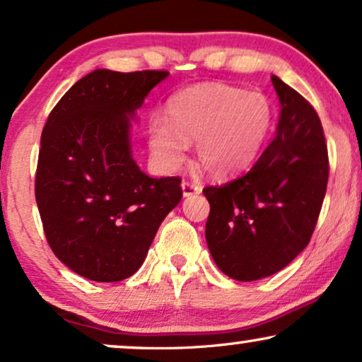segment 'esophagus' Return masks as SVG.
I'll return each mask as SVG.
<instances>
[{
  "label": "esophagus",
  "instance_id": "34e87169",
  "mask_svg": "<svg viewBox=\"0 0 362 362\" xmlns=\"http://www.w3.org/2000/svg\"><path fill=\"white\" fill-rule=\"evenodd\" d=\"M182 192H184V197H190L195 194H200L202 192V185L192 184V182H182Z\"/></svg>",
  "mask_w": 362,
  "mask_h": 362
}]
</instances>
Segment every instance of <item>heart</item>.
Segmentation results:
<instances>
[{"label": "heart", "instance_id": "obj_1", "mask_svg": "<svg viewBox=\"0 0 362 362\" xmlns=\"http://www.w3.org/2000/svg\"><path fill=\"white\" fill-rule=\"evenodd\" d=\"M272 123V103L260 91L195 85L173 95L167 118L150 120L148 145L160 165L177 170L185 160L187 141H195L200 167L214 177H227L252 165Z\"/></svg>", "mask_w": 362, "mask_h": 362}]
</instances>
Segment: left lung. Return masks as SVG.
I'll list each match as a JSON object with an SVG mask.
<instances>
[{
    "mask_svg": "<svg viewBox=\"0 0 362 362\" xmlns=\"http://www.w3.org/2000/svg\"><path fill=\"white\" fill-rule=\"evenodd\" d=\"M281 103L274 140L245 175L205 187V240L226 276L250 282L282 271L309 244L329 160L321 120L308 100L271 76Z\"/></svg>",
    "mask_w": 362,
    "mask_h": 362,
    "instance_id": "1",
    "label": "left lung"
}]
</instances>
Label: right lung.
Returning <instances> with one entry per match:
<instances>
[{
  "mask_svg": "<svg viewBox=\"0 0 362 362\" xmlns=\"http://www.w3.org/2000/svg\"><path fill=\"white\" fill-rule=\"evenodd\" d=\"M168 71L95 70L49 113L35 195L54 255L81 277L117 282L144 264L182 199L180 178H152L132 157L136 110Z\"/></svg>",
  "mask_w": 362,
  "mask_h": 362,
  "instance_id": "right-lung-1",
  "label": "right lung"
}]
</instances>
